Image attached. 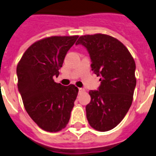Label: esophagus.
I'll return each instance as SVG.
<instances>
[{
  "instance_id": "1",
  "label": "esophagus",
  "mask_w": 156,
  "mask_h": 156,
  "mask_svg": "<svg viewBox=\"0 0 156 156\" xmlns=\"http://www.w3.org/2000/svg\"><path fill=\"white\" fill-rule=\"evenodd\" d=\"M84 91V89L83 88H79V93H82Z\"/></svg>"
}]
</instances>
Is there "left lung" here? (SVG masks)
<instances>
[{
    "instance_id": "1",
    "label": "left lung",
    "mask_w": 156,
    "mask_h": 156,
    "mask_svg": "<svg viewBox=\"0 0 156 156\" xmlns=\"http://www.w3.org/2000/svg\"><path fill=\"white\" fill-rule=\"evenodd\" d=\"M88 51L91 69L100 76L98 91H90L86 106L87 119L95 130L116 127L129 110L136 84V64L127 48L108 34L82 35L76 42Z\"/></svg>"
}]
</instances>
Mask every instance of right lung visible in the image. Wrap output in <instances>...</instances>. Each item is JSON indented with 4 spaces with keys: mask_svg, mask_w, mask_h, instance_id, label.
Listing matches in <instances>:
<instances>
[{
    "mask_svg": "<svg viewBox=\"0 0 156 156\" xmlns=\"http://www.w3.org/2000/svg\"><path fill=\"white\" fill-rule=\"evenodd\" d=\"M78 37L38 40L24 52L17 65V86L25 110L45 131H61L70 119L79 90L73 84L56 83L54 76H58L65 55Z\"/></svg>",
    "mask_w": 156,
    "mask_h": 156,
    "instance_id": "right-lung-1",
    "label": "right lung"
}]
</instances>
